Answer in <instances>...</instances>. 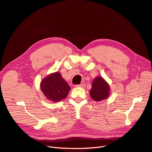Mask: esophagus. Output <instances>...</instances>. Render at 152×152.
Here are the masks:
<instances>
[{
  "label": "esophagus",
  "instance_id": "obj_1",
  "mask_svg": "<svg viewBox=\"0 0 152 152\" xmlns=\"http://www.w3.org/2000/svg\"><path fill=\"white\" fill-rule=\"evenodd\" d=\"M85 86V84L84 83H81L80 84H77V85H76V87H80V88H83Z\"/></svg>",
  "mask_w": 152,
  "mask_h": 152
}]
</instances>
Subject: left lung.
Here are the masks:
<instances>
[{"instance_id":"8db88e82","label":"left lung","mask_w":152,"mask_h":152,"mask_svg":"<svg viewBox=\"0 0 152 152\" xmlns=\"http://www.w3.org/2000/svg\"><path fill=\"white\" fill-rule=\"evenodd\" d=\"M110 86L104 78L96 77L93 80L90 90V96L96 101H101L109 96Z\"/></svg>"}]
</instances>
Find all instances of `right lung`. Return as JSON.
I'll use <instances>...</instances> for the list:
<instances>
[{
  "label": "right lung",
  "instance_id": "1",
  "mask_svg": "<svg viewBox=\"0 0 152 152\" xmlns=\"http://www.w3.org/2000/svg\"><path fill=\"white\" fill-rule=\"evenodd\" d=\"M44 95L52 102L60 101L66 97L71 89L62 77L60 72H56L45 77L40 84Z\"/></svg>",
  "mask_w": 152,
  "mask_h": 152
}]
</instances>
